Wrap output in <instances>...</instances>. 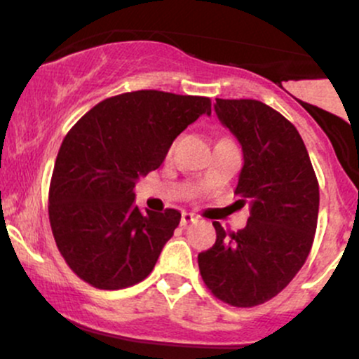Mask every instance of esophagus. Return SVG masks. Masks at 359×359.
<instances>
[{"label":"esophagus","mask_w":359,"mask_h":359,"mask_svg":"<svg viewBox=\"0 0 359 359\" xmlns=\"http://www.w3.org/2000/svg\"><path fill=\"white\" fill-rule=\"evenodd\" d=\"M194 221H197V217L194 216L192 212H184L182 214V219H180V224L187 226V224H191V222H194Z\"/></svg>","instance_id":"1"}]
</instances>
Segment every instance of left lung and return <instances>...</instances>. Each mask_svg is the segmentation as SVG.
Listing matches in <instances>:
<instances>
[{
  "mask_svg": "<svg viewBox=\"0 0 359 359\" xmlns=\"http://www.w3.org/2000/svg\"><path fill=\"white\" fill-rule=\"evenodd\" d=\"M219 121L238 138L245 165L234 194L250 203L246 228L228 233L197 257L214 297L255 307L285 288L311 253L319 214V184L297 128L265 102L216 100Z\"/></svg>",
  "mask_w": 359,
  "mask_h": 359,
  "instance_id": "obj_1",
  "label": "left lung"
}]
</instances>
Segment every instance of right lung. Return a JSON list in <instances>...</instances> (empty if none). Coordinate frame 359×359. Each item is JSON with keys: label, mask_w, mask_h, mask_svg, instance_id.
<instances>
[{"label": "right lung", "mask_w": 359, "mask_h": 359, "mask_svg": "<svg viewBox=\"0 0 359 359\" xmlns=\"http://www.w3.org/2000/svg\"><path fill=\"white\" fill-rule=\"evenodd\" d=\"M211 100L163 90L108 97L71 128L62 142L48 191L57 248L89 285L118 290L154 270L180 212H142L135 184L162 165L172 142Z\"/></svg>", "instance_id": "add662e5"}]
</instances>
